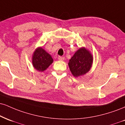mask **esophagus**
<instances>
[{
  "label": "esophagus",
  "instance_id": "obj_1",
  "mask_svg": "<svg viewBox=\"0 0 125 125\" xmlns=\"http://www.w3.org/2000/svg\"><path fill=\"white\" fill-rule=\"evenodd\" d=\"M58 59L59 60V61H63L64 59V57H62V56H58Z\"/></svg>",
  "mask_w": 125,
  "mask_h": 125
}]
</instances>
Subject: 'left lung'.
I'll list each match as a JSON object with an SVG mask.
<instances>
[{"label": "left lung", "instance_id": "1", "mask_svg": "<svg viewBox=\"0 0 125 125\" xmlns=\"http://www.w3.org/2000/svg\"><path fill=\"white\" fill-rule=\"evenodd\" d=\"M93 56L84 48H80L72 57L69 62V66L74 77L84 75L91 68L93 63Z\"/></svg>", "mask_w": 125, "mask_h": 125}]
</instances>
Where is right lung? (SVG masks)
<instances>
[{"instance_id": "1", "label": "right lung", "mask_w": 125, "mask_h": 125, "mask_svg": "<svg viewBox=\"0 0 125 125\" xmlns=\"http://www.w3.org/2000/svg\"><path fill=\"white\" fill-rule=\"evenodd\" d=\"M53 59L42 48H38L34 52L32 57L33 66L39 72L46 70L53 62Z\"/></svg>"}]
</instances>
